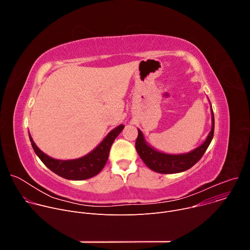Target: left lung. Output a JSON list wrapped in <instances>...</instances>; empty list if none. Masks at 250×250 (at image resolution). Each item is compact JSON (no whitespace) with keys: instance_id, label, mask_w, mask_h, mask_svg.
Returning a JSON list of instances; mask_svg holds the SVG:
<instances>
[{"instance_id":"left-lung-1","label":"left lung","mask_w":250,"mask_h":250,"mask_svg":"<svg viewBox=\"0 0 250 250\" xmlns=\"http://www.w3.org/2000/svg\"><path fill=\"white\" fill-rule=\"evenodd\" d=\"M210 114H211V128L208 132L206 140L197 148L193 149L187 153L180 154H169L161 152L151 146H149L145 137L142 131L137 128L138 136L135 141V148L146 165L157 172L162 174H173L180 173L190 169L194 166L204 155L207 148L208 147L210 141L213 136V130H215V118H213V112L210 105Z\"/></svg>"}]
</instances>
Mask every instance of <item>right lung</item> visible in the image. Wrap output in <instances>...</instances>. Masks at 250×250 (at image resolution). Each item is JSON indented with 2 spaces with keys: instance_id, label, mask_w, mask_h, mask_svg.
Returning a JSON list of instances; mask_svg holds the SVG:
<instances>
[{
  "instance_id": "right-lung-1",
  "label": "right lung",
  "mask_w": 250,
  "mask_h": 250,
  "mask_svg": "<svg viewBox=\"0 0 250 250\" xmlns=\"http://www.w3.org/2000/svg\"><path fill=\"white\" fill-rule=\"evenodd\" d=\"M124 127V125H118L106 134V136L91 152L80 158L70 160H60L48 156L34 144L30 134L28 135L35 154L40 157V159L47 168H49L58 176L65 178V179L80 181L89 179V178L96 176L102 171L106 161H108L113 142L122 132Z\"/></svg>"
}]
</instances>
